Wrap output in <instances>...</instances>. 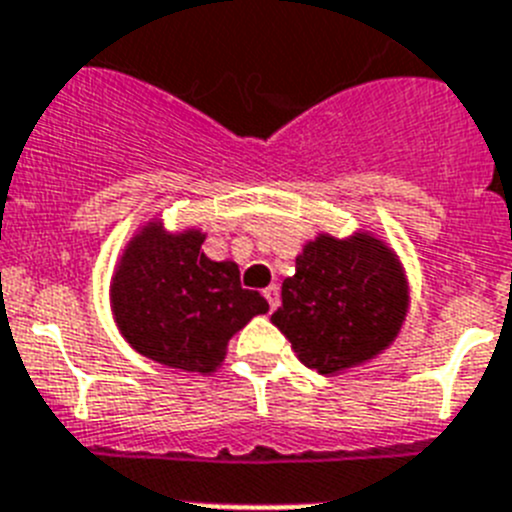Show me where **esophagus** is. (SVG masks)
<instances>
[{
	"label": "esophagus",
	"mask_w": 512,
	"mask_h": 512,
	"mask_svg": "<svg viewBox=\"0 0 512 512\" xmlns=\"http://www.w3.org/2000/svg\"><path fill=\"white\" fill-rule=\"evenodd\" d=\"M264 297H266V302H269L271 310H277V307H279V287H277V284H271V287H266L264 289Z\"/></svg>",
	"instance_id": "1"
}]
</instances>
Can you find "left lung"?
<instances>
[{
    "mask_svg": "<svg viewBox=\"0 0 512 512\" xmlns=\"http://www.w3.org/2000/svg\"><path fill=\"white\" fill-rule=\"evenodd\" d=\"M410 289L397 253L372 233H320L295 259L271 323L318 374L374 359L400 333Z\"/></svg>",
    "mask_w": 512,
    "mask_h": 512,
    "instance_id": "left-lung-1",
    "label": "left lung"
}]
</instances>
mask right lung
Here are the masks:
<instances>
[{"instance_id":"right-lung-1","label":"right lung","mask_w":512,"mask_h":512,"mask_svg":"<svg viewBox=\"0 0 512 512\" xmlns=\"http://www.w3.org/2000/svg\"><path fill=\"white\" fill-rule=\"evenodd\" d=\"M197 228L169 233L151 220L130 238L110 284L112 315L122 338L146 359L171 369L210 374L228 341L269 302L241 287L235 261H212Z\"/></svg>"}]
</instances>
